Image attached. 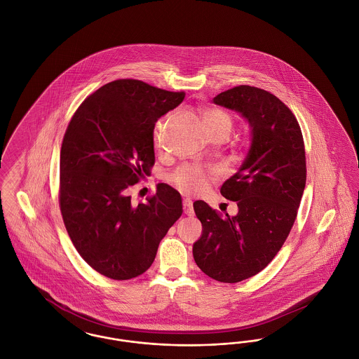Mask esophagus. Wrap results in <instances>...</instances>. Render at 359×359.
Instances as JSON below:
<instances>
[{
  "mask_svg": "<svg viewBox=\"0 0 359 359\" xmlns=\"http://www.w3.org/2000/svg\"><path fill=\"white\" fill-rule=\"evenodd\" d=\"M183 210H184V214L188 217L194 215V207H192V202L189 199L183 201Z\"/></svg>",
  "mask_w": 359,
  "mask_h": 359,
  "instance_id": "esophagus-1",
  "label": "esophagus"
}]
</instances>
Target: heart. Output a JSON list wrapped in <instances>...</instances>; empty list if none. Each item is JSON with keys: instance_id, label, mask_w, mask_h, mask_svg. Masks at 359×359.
I'll return each instance as SVG.
<instances>
[{"instance_id": "heart-1", "label": "heart", "mask_w": 359, "mask_h": 359, "mask_svg": "<svg viewBox=\"0 0 359 359\" xmlns=\"http://www.w3.org/2000/svg\"><path fill=\"white\" fill-rule=\"evenodd\" d=\"M203 122L208 135L215 133H229L231 129V117L219 109H205L203 111ZM163 122H158L154 129V144L158 145L161 136ZM211 176V172L205 171L195 165H184L172 173V182L182 189L188 192H198L205 186L207 179Z\"/></svg>"}]
</instances>
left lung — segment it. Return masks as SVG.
Instances as JSON below:
<instances>
[{"instance_id": "1", "label": "left lung", "mask_w": 359, "mask_h": 359, "mask_svg": "<svg viewBox=\"0 0 359 359\" xmlns=\"http://www.w3.org/2000/svg\"><path fill=\"white\" fill-rule=\"evenodd\" d=\"M214 103L249 121L252 147L221 187L223 196L238 205L236 217H222L203 201L194 203L203 234L192 253L203 273L233 284L261 272L288 237L306 187V149L294 114L269 91L237 86Z\"/></svg>"}]
</instances>
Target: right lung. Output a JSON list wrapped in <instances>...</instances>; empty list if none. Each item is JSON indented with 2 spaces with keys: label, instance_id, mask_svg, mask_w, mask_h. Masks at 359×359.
Returning a JSON list of instances; mask_svg holds the SVG:
<instances>
[{
  "label": "right lung",
  "instance_id": "right-lung-1",
  "mask_svg": "<svg viewBox=\"0 0 359 359\" xmlns=\"http://www.w3.org/2000/svg\"><path fill=\"white\" fill-rule=\"evenodd\" d=\"M184 97L118 79L88 95L69 121L60 149V212L78 253L109 278L144 273L183 212L180 194L168 184L138 205L128 189L151 175L156 121Z\"/></svg>",
  "mask_w": 359,
  "mask_h": 359
}]
</instances>
